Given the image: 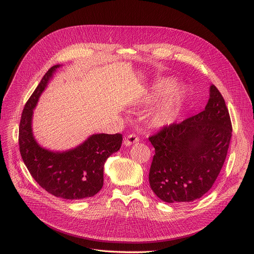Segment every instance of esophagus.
<instances>
[{"label": "esophagus", "mask_w": 254, "mask_h": 254, "mask_svg": "<svg viewBox=\"0 0 254 254\" xmlns=\"http://www.w3.org/2000/svg\"><path fill=\"white\" fill-rule=\"evenodd\" d=\"M138 140H139V137L137 136V134H135V133H130V134H128V135L126 137V139H125V144H126V146H131L132 143L137 142Z\"/></svg>", "instance_id": "esophagus-1"}]
</instances>
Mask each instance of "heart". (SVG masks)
I'll return each instance as SVG.
<instances>
[{
    "label": "heart",
    "mask_w": 254,
    "mask_h": 254,
    "mask_svg": "<svg viewBox=\"0 0 254 254\" xmlns=\"http://www.w3.org/2000/svg\"><path fill=\"white\" fill-rule=\"evenodd\" d=\"M171 87L172 81H161L151 92L144 94L140 100L139 104L148 105L154 99L165 94L164 98L153 108L149 115V124L153 127H161L171 124L177 115L178 105L182 99L183 91L179 87L172 89Z\"/></svg>",
    "instance_id": "obj_1"
}]
</instances>
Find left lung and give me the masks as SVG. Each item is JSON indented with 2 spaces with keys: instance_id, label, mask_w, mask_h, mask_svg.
Instances as JSON below:
<instances>
[{
  "instance_id": "8db88e82",
  "label": "left lung",
  "mask_w": 254,
  "mask_h": 254,
  "mask_svg": "<svg viewBox=\"0 0 254 254\" xmlns=\"http://www.w3.org/2000/svg\"><path fill=\"white\" fill-rule=\"evenodd\" d=\"M231 135L225 100L211 85L203 112L180 124L165 126L149 137L155 148L149 174L154 193L168 203L201 198L224 165Z\"/></svg>"
}]
</instances>
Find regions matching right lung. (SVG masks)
I'll return each mask as SVG.
<instances>
[{
	"instance_id": "right-lung-1",
	"label": "right lung",
	"mask_w": 254,
	"mask_h": 254,
	"mask_svg": "<svg viewBox=\"0 0 254 254\" xmlns=\"http://www.w3.org/2000/svg\"><path fill=\"white\" fill-rule=\"evenodd\" d=\"M59 66L55 65L46 72L24 106L19 127V148L28 171L44 190L58 198L80 200L94 196L102 188L104 163L120 150L123 134H93L79 147L63 153H54L39 146L32 133L33 110Z\"/></svg>"
}]
</instances>
